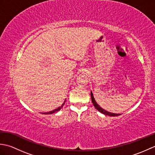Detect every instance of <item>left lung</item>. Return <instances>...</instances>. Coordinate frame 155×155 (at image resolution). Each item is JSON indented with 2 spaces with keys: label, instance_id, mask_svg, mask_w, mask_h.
<instances>
[{
  "label": "left lung",
  "instance_id": "1",
  "mask_svg": "<svg viewBox=\"0 0 155 155\" xmlns=\"http://www.w3.org/2000/svg\"><path fill=\"white\" fill-rule=\"evenodd\" d=\"M91 96L92 103H93V105L94 106V107L96 108V109H97L98 111L101 112V113H103V114H105V115H108V116H110V117H117V116H119V115H120V114H116V113H110V112H108V111H107V110H104L103 108H102L99 106V105H98V104L97 103V102L95 101V99H94V98L93 94V93H92V91H91Z\"/></svg>",
  "mask_w": 155,
  "mask_h": 155
}]
</instances>
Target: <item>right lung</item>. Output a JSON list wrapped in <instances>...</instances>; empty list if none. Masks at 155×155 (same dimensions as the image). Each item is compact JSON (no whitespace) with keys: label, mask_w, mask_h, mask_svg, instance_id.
<instances>
[{"label":"right lung","mask_w":155,"mask_h":155,"mask_svg":"<svg viewBox=\"0 0 155 155\" xmlns=\"http://www.w3.org/2000/svg\"><path fill=\"white\" fill-rule=\"evenodd\" d=\"M65 101H64V103H65ZM64 103L62 104L61 106L60 107H58V108H56V109H54V110H52V111H50V112H48V113H43L42 114H52V113H55V112H57V111H58V110H60L61 109V108L64 106Z\"/></svg>","instance_id":"1"}]
</instances>
